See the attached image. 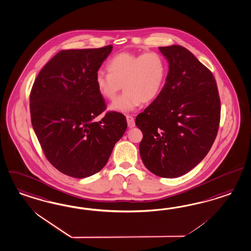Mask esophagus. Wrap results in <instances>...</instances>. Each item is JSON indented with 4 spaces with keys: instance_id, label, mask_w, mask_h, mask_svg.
<instances>
[{
    "instance_id": "1",
    "label": "esophagus",
    "mask_w": 251,
    "mask_h": 251,
    "mask_svg": "<svg viewBox=\"0 0 251 251\" xmlns=\"http://www.w3.org/2000/svg\"><path fill=\"white\" fill-rule=\"evenodd\" d=\"M126 121H127V126H128L129 128H132V127L135 126L136 124H135V120H134V118L132 116L126 115Z\"/></svg>"
}]
</instances>
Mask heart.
<instances>
[{"label":"heart","instance_id":"b5f03b06","mask_svg":"<svg viewBox=\"0 0 251 251\" xmlns=\"http://www.w3.org/2000/svg\"><path fill=\"white\" fill-rule=\"evenodd\" d=\"M108 73L101 71L95 75V84L100 95L114 100L117 93L125 92L110 105L118 112H129L141 102H149L158 95L166 77L163 57L151 52L136 55L122 52L112 57L106 65Z\"/></svg>","mask_w":251,"mask_h":251}]
</instances>
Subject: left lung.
Masks as SVG:
<instances>
[{"mask_svg": "<svg viewBox=\"0 0 251 251\" xmlns=\"http://www.w3.org/2000/svg\"><path fill=\"white\" fill-rule=\"evenodd\" d=\"M169 73L158 97L136 116L139 152L150 172L177 178L207 155L219 128L221 104L213 73L185 48H158Z\"/></svg>", "mask_w": 251, "mask_h": 251, "instance_id": "8db88e82", "label": "left lung"}]
</instances>
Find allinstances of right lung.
<instances>
[{
    "mask_svg": "<svg viewBox=\"0 0 251 251\" xmlns=\"http://www.w3.org/2000/svg\"><path fill=\"white\" fill-rule=\"evenodd\" d=\"M113 50H61L38 73L30 93L31 122L48 160L73 178H86L106 165L127 127L125 115L108 112L95 75Z\"/></svg>",
    "mask_w": 251,
    "mask_h": 251,
    "instance_id": "1",
    "label": "right lung"
}]
</instances>
